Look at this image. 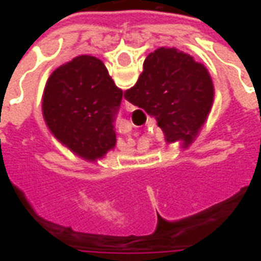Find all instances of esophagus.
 I'll return each instance as SVG.
<instances>
[{
  "mask_svg": "<svg viewBox=\"0 0 261 261\" xmlns=\"http://www.w3.org/2000/svg\"><path fill=\"white\" fill-rule=\"evenodd\" d=\"M124 108H125V110H127V112H133V110L136 109V106H134L133 103L127 102V100H125V102H124Z\"/></svg>",
  "mask_w": 261,
  "mask_h": 261,
  "instance_id": "1",
  "label": "esophagus"
}]
</instances>
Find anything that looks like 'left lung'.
Instances as JSON below:
<instances>
[{
    "label": "left lung",
    "instance_id": "left-lung-1",
    "mask_svg": "<svg viewBox=\"0 0 261 261\" xmlns=\"http://www.w3.org/2000/svg\"><path fill=\"white\" fill-rule=\"evenodd\" d=\"M123 91L103 63L78 56L50 75L43 93L48 130L81 158L96 161L116 145L114 120Z\"/></svg>",
    "mask_w": 261,
    "mask_h": 261
}]
</instances>
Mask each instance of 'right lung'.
<instances>
[{"instance_id": "1", "label": "right lung", "mask_w": 261, "mask_h": 261, "mask_svg": "<svg viewBox=\"0 0 261 261\" xmlns=\"http://www.w3.org/2000/svg\"><path fill=\"white\" fill-rule=\"evenodd\" d=\"M124 97L156 119L166 141L180 140L187 148L211 110L214 85L207 68L192 56L161 47L145 59L142 74Z\"/></svg>"}]
</instances>
